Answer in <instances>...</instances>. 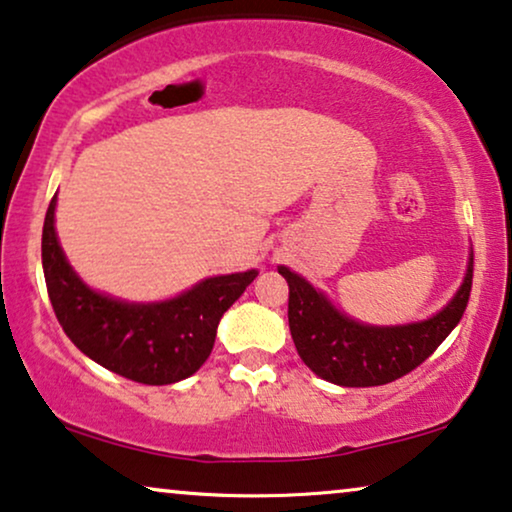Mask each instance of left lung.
Listing matches in <instances>:
<instances>
[{
  "instance_id": "1",
  "label": "left lung",
  "mask_w": 512,
  "mask_h": 512,
  "mask_svg": "<svg viewBox=\"0 0 512 512\" xmlns=\"http://www.w3.org/2000/svg\"><path fill=\"white\" fill-rule=\"evenodd\" d=\"M289 282V328L305 366L340 387H380L408 375L436 352L464 317L473 284V251L459 291L431 319L405 326H368L335 310L324 293L279 265Z\"/></svg>"
}]
</instances>
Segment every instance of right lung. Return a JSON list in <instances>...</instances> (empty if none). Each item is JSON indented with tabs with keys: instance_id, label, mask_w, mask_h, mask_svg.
I'll list each match as a JSON object with an SVG mask.
<instances>
[{
	"instance_id": "right-lung-1",
	"label": "right lung",
	"mask_w": 512,
	"mask_h": 512,
	"mask_svg": "<svg viewBox=\"0 0 512 512\" xmlns=\"http://www.w3.org/2000/svg\"><path fill=\"white\" fill-rule=\"evenodd\" d=\"M41 263L51 305L67 338L111 373L142 384H172L191 377L212 354L223 312L258 272L209 277L163 303H125L97 293L79 279L55 235V198L41 235Z\"/></svg>"
}]
</instances>
